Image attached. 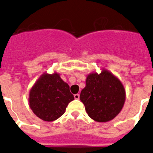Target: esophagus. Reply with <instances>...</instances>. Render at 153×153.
<instances>
[{"label": "esophagus", "instance_id": "esophagus-1", "mask_svg": "<svg viewBox=\"0 0 153 153\" xmlns=\"http://www.w3.org/2000/svg\"><path fill=\"white\" fill-rule=\"evenodd\" d=\"M74 97H75V99H79L80 95H79V94H75V96H74Z\"/></svg>", "mask_w": 153, "mask_h": 153}]
</instances>
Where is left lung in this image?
I'll return each instance as SVG.
<instances>
[{
    "label": "left lung",
    "instance_id": "1",
    "mask_svg": "<svg viewBox=\"0 0 153 153\" xmlns=\"http://www.w3.org/2000/svg\"><path fill=\"white\" fill-rule=\"evenodd\" d=\"M80 99L90 118L105 123L114 119L121 111L125 103L126 90L116 76L102 69L100 74L93 72L87 75Z\"/></svg>",
    "mask_w": 153,
    "mask_h": 153
}]
</instances>
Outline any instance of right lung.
Wrapping results in <instances>:
<instances>
[{
	"label": "right lung",
	"mask_w": 153,
	"mask_h": 153,
	"mask_svg": "<svg viewBox=\"0 0 153 153\" xmlns=\"http://www.w3.org/2000/svg\"><path fill=\"white\" fill-rule=\"evenodd\" d=\"M28 100L34 114L42 120L51 122L64 114L74 96L59 74L44 73L31 88Z\"/></svg>",
	"instance_id": "add662e5"
}]
</instances>
